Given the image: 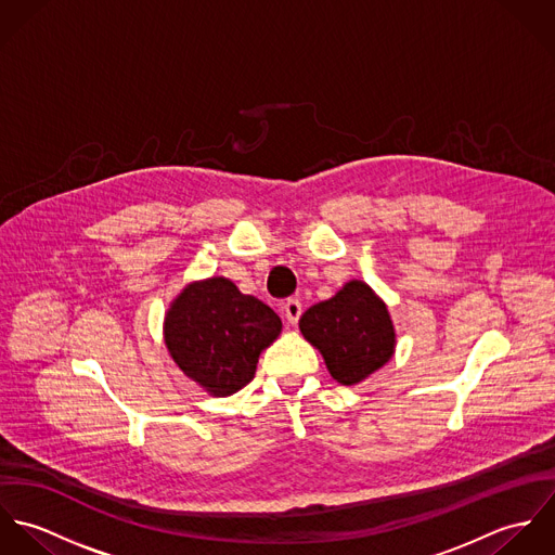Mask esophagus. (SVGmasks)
<instances>
[{"instance_id": "34e87169", "label": "esophagus", "mask_w": 555, "mask_h": 555, "mask_svg": "<svg viewBox=\"0 0 555 555\" xmlns=\"http://www.w3.org/2000/svg\"><path fill=\"white\" fill-rule=\"evenodd\" d=\"M282 310H284V317H286V320H288L291 324H297L299 318H301V312H304L299 299H288Z\"/></svg>"}]
</instances>
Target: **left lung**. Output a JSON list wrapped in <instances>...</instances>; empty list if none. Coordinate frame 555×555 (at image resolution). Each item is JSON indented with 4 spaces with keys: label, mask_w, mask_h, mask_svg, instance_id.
Masks as SVG:
<instances>
[{
    "label": "left lung",
    "mask_w": 555,
    "mask_h": 555,
    "mask_svg": "<svg viewBox=\"0 0 555 555\" xmlns=\"http://www.w3.org/2000/svg\"><path fill=\"white\" fill-rule=\"evenodd\" d=\"M299 328L322 352L331 376L346 387L365 380L393 357L396 331L389 310L359 280L312 306Z\"/></svg>",
    "instance_id": "1"
}]
</instances>
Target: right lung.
I'll return each mask as SVG.
<instances>
[{
  "instance_id": "1",
  "label": "right lung",
  "mask_w": 555,
  "mask_h": 555,
  "mask_svg": "<svg viewBox=\"0 0 555 555\" xmlns=\"http://www.w3.org/2000/svg\"><path fill=\"white\" fill-rule=\"evenodd\" d=\"M282 320L227 278L190 284L170 306L164 339L185 376L211 396L251 383L260 352L280 335Z\"/></svg>"
}]
</instances>
